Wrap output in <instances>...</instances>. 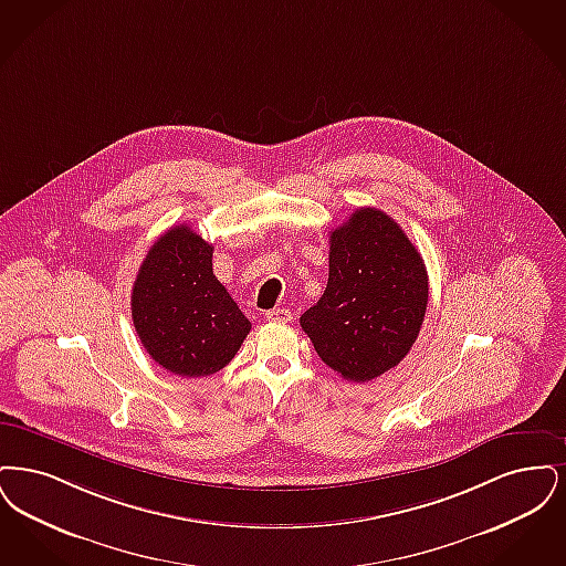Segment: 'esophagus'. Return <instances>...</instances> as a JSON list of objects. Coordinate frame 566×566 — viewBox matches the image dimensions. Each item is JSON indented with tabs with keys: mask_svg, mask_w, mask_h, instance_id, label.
<instances>
[{
	"mask_svg": "<svg viewBox=\"0 0 566 566\" xmlns=\"http://www.w3.org/2000/svg\"><path fill=\"white\" fill-rule=\"evenodd\" d=\"M266 319L272 321V323H290L294 317L287 308H274V311L266 313Z\"/></svg>",
	"mask_w": 566,
	"mask_h": 566,
	"instance_id": "1",
	"label": "esophagus"
}]
</instances>
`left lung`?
<instances>
[{"label":"left lung","instance_id":"obj_1","mask_svg":"<svg viewBox=\"0 0 566 566\" xmlns=\"http://www.w3.org/2000/svg\"><path fill=\"white\" fill-rule=\"evenodd\" d=\"M424 262L387 213L361 207L329 234V279L300 325L321 361L368 382L415 345L427 311Z\"/></svg>","mask_w":566,"mask_h":566}]
</instances>
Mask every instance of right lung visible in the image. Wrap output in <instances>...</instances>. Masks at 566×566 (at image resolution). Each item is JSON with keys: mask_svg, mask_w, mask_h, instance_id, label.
Instances as JSON below:
<instances>
[{"mask_svg": "<svg viewBox=\"0 0 566 566\" xmlns=\"http://www.w3.org/2000/svg\"><path fill=\"white\" fill-rule=\"evenodd\" d=\"M213 245L190 226H172L139 269L130 315L149 357L177 376L226 368L251 323L213 274Z\"/></svg>", "mask_w": 566, "mask_h": 566, "instance_id": "add662e5", "label": "right lung"}]
</instances>
